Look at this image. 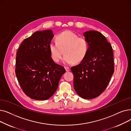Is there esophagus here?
Masks as SVG:
<instances>
[{
  "label": "esophagus",
  "instance_id": "obj_1",
  "mask_svg": "<svg viewBox=\"0 0 131 131\" xmlns=\"http://www.w3.org/2000/svg\"><path fill=\"white\" fill-rule=\"evenodd\" d=\"M65 70H66V72H69V71H70V67H69L65 66Z\"/></svg>",
  "mask_w": 131,
  "mask_h": 131
}]
</instances>
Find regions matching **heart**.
I'll return each instance as SVG.
<instances>
[{
	"label": "heart",
	"instance_id": "obj_1",
	"mask_svg": "<svg viewBox=\"0 0 131 131\" xmlns=\"http://www.w3.org/2000/svg\"><path fill=\"white\" fill-rule=\"evenodd\" d=\"M57 42L49 44L51 57L56 62L60 60L64 52L65 55L62 60L66 64L80 62L87 54L89 44L87 39L79 37L71 31L66 30L60 33L57 36Z\"/></svg>",
	"mask_w": 131,
	"mask_h": 131
}]
</instances>
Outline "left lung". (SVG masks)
<instances>
[{"instance_id":"left-lung-1","label":"left lung","mask_w":131,"mask_h":131,"mask_svg":"<svg viewBox=\"0 0 131 131\" xmlns=\"http://www.w3.org/2000/svg\"><path fill=\"white\" fill-rule=\"evenodd\" d=\"M83 35L89 44L87 54L71 70L76 93L81 97L90 100L98 97L109 84L114 72L113 53L111 44L101 32L90 30Z\"/></svg>"}]
</instances>
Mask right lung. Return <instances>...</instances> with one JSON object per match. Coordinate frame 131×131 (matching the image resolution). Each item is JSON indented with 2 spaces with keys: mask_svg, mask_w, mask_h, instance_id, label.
<instances>
[{
  "mask_svg": "<svg viewBox=\"0 0 131 131\" xmlns=\"http://www.w3.org/2000/svg\"><path fill=\"white\" fill-rule=\"evenodd\" d=\"M52 30L37 31L26 38L17 51L15 74L24 93L32 99L47 100L58 88L66 72L51 58L49 44Z\"/></svg>",
  "mask_w": 131,
  "mask_h": 131,
  "instance_id": "add662e5",
  "label": "right lung"
}]
</instances>
